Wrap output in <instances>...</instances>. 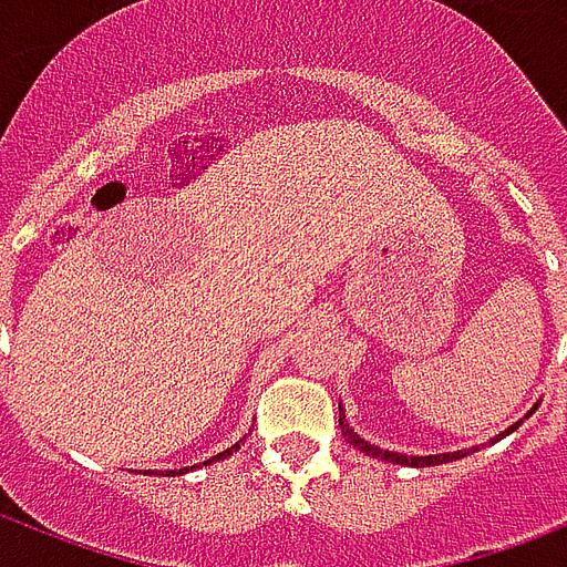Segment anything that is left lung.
Wrapping results in <instances>:
<instances>
[{
	"label": "left lung",
	"mask_w": 567,
	"mask_h": 567,
	"mask_svg": "<svg viewBox=\"0 0 567 567\" xmlns=\"http://www.w3.org/2000/svg\"><path fill=\"white\" fill-rule=\"evenodd\" d=\"M538 409V403L533 405V409H529V414L536 412ZM338 412H341V417H338V426H341V435H344V441H350V444H353V447H359L362 450V453H368V456H373V458H385V462H394V465H409V467H430V465H447V462H456V458H465L467 453H471V450H456V453H439V456H403V453H391V450H379V447H373V444H368V441L364 439H359V435H355L353 430H350V423L344 421V409H341V405H338ZM527 414V417H529ZM520 426V421L518 423H512L509 430L506 432H501V435H497V439L494 441H501L503 435H509V432H515ZM492 441V444H494ZM476 450V447H474Z\"/></svg>",
	"instance_id": "8db88e82"
}]
</instances>
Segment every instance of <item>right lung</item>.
Listing matches in <instances>:
<instances>
[{"mask_svg": "<svg viewBox=\"0 0 567 567\" xmlns=\"http://www.w3.org/2000/svg\"><path fill=\"white\" fill-rule=\"evenodd\" d=\"M240 444H231L229 450H223V453H217V456H212L208 458V462H203V465H212V462H217V458H226L229 456V453H235V450H238ZM185 471H188V467H179V471H171V474H185Z\"/></svg>", "mask_w": 567, "mask_h": 567, "instance_id": "obj_1", "label": "right lung"}]
</instances>
